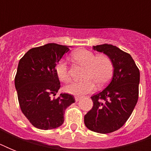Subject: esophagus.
<instances>
[{
    "label": "esophagus",
    "instance_id": "34e87169",
    "mask_svg": "<svg viewBox=\"0 0 151 151\" xmlns=\"http://www.w3.org/2000/svg\"><path fill=\"white\" fill-rule=\"evenodd\" d=\"M81 99V97H80V96H75V100L77 101V102L80 100Z\"/></svg>",
    "mask_w": 151,
    "mask_h": 151
}]
</instances>
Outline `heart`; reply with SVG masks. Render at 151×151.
Returning <instances> with one entry per match:
<instances>
[{
  "instance_id": "obj_1",
  "label": "heart",
  "mask_w": 151,
  "mask_h": 151,
  "mask_svg": "<svg viewBox=\"0 0 151 151\" xmlns=\"http://www.w3.org/2000/svg\"><path fill=\"white\" fill-rule=\"evenodd\" d=\"M72 59L85 67L81 81H73L65 87V92L74 96H83L92 92L96 88V84L99 87L103 86L109 81L114 70L112 60L105 54L96 55L87 49H79L72 54ZM55 70L60 81L68 82L70 77L68 66L63 59L55 65Z\"/></svg>"
}]
</instances>
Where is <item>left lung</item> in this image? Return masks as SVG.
<instances>
[{"mask_svg": "<svg viewBox=\"0 0 151 151\" xmlns=\"http://www.w3.org/2000/svg\"><path fill=\"white\" fill-rule=\"evenodd\" d=\"M107 55L114 65V75L106 88L91 96L92 108L85 115L88 129L110 133L121 129L131 116L139 98V70L129 53L112 45L93 46Z\"/></svg>", "mask_w": 151, "mask_h": 151, "instance_id": "obj_1", "label": "left lung"}]
</instances>
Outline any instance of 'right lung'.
I'll use <instances>...</instances> for the list:
<instances>
[{
	"instance_id": "right-lung-1",
	"label": "right lung",
	"mask_w": 151,
	"mask_h": 151,
	"mask_svg": "<svg viewBox=\"0 0 151 151\" xmlns=\"http://www.w3.org/2000/svg\"><path fill=\"white\" fill-rule=\"evenodd\" d=\"M70 48L50 43L29 49L20 59L15 78L20 109L34 127L48 130L64 122L65 110L75 102L72 95L53 98L60 88L55 67Z\"/></svg>"
}]
</instances>
